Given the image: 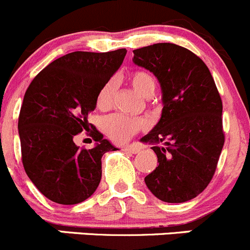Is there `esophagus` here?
Instances as JSON below:
<instances>
[{"label":"esophagus","instance_id":"1","mask_svg":"<svg viewBox=\"0 0 250 250\" xmlns=\"http://www.w3.org/2000/svg\"><path fill=\"white\" fill-rule=\"evenodd\" d=\"M122 150L127 151V153H130V154H137L141 151V146H137V144H130V146H123Z\"/></svg>","mask_w":250,"mask_h":250}]
</instances>
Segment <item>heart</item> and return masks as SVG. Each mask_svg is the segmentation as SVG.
I'll return each mask as SVG.
<instances>
[{
    "label": "heart",
    "instance_id": "obj_1",
    "mask_svg": "<svg viewBox=\"0 0 250 250\" xmlns=\"http://www.w3.org/2000/svg\"><path fill=\"white\" fill-rule=\"evenodd\" d=\"M128 81L133 86V88L146 99L151 97L155 92V87H157L155 78L146 70L132 71L128 75ZM116 90H117V83L114 79H109L108 81H106L97 93V108L102 109V111L108 109L113 104ZM146 125H148L146 121L143 118L129 117V116H125V114L114 113L104 118L102 128H104L106 136L112 142L121 144L127 142L136 133L146 129Z\"/></svg>",
    "mask_w": 250,
    "mask_h": 250
}]
</instances>
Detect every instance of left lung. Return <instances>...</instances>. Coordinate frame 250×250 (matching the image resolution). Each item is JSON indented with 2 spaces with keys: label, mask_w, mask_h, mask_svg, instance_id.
<instances>
[{
  "label": "left lung",
  "mask_w": 250,
  "mask_h": 250,
  "mask_svg": "<svg viewBox=\"0 0 250 250\" xmlns=\"http://www.w3.org/2000/svg\"><path fill=\"white\" fill-rule=\"evenodd\" d=\"M133 54L158 78L164 104L159 123L142 138L155 144L159 163L144 181L164 202L195 199L211 183L225 144L220 92L207 65L184 46L158 43Z\"/></svg>",
  "instance_id": "obj_1"
}]
</instances>
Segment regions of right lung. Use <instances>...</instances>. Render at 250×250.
<instances>
[{
    "label": "right lung",
    "instance_id": "right-lung-1",
    "mask_svg": "<svg viewBox=\"0 0 250 250\" xmlns=\"http://www.w3.org/2000/svg\"><path fill=\"white\" fill-rule=\"evenodd\" d=\"M127 50L74 51L44 67L28 86L18 118L22 163L28 178L50 201L75 205L88 199L102 176V155L117 150L93 128L92 149L75 136L87 130L100 88L117 71Z\"/></svg>",
    "mask_w": 250,
    "mask_h": 250
}]
</instances>
